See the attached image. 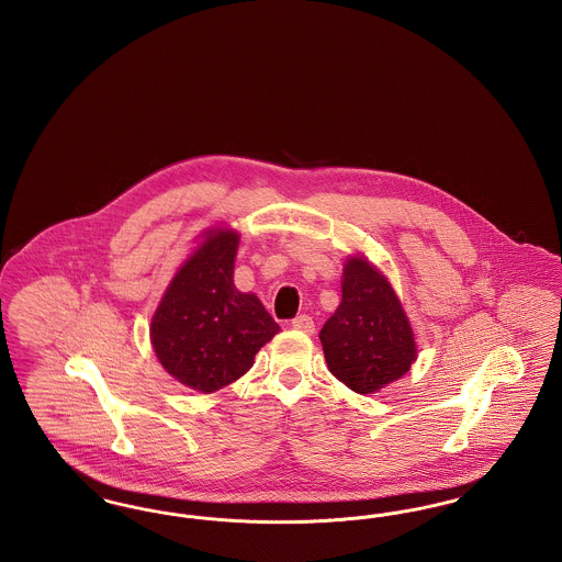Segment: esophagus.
<instances>
[{
  "instance_id": "34e87169",
  "label": "esophagus",
  "mask_w": 562,
  "mask_h": 562,
  "mask_svg": "<svg viewBox=\"0 0 562 562\" xmlns=\"http://www.w3.org/2000/svg\"><path fill=\"white\" fill-rule=\"evenodd\" d=\"M293 328L301 330V333H307V335H314V330H316V324H314V318H312V316H307V314H301V316H296V318H294Z\"/></svg>"
}]
</instances>
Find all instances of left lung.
<instances>
[{
	"label": "left lung",
	"instance_id": "left-lung-1",
	"mask_svg": "<svg viewBox=\"0 0 562 562\" xmlns=\"http://www.w3.org/2000/svg\"><path fill=\"white\" fill-rule=\"evenodd\" d=\"M321 341L328 371L364 396L408 373L419 353L401 296L364 252L344 263L341 303Z\"/></svg>",
	"mask_w": 562,
	"mask_h": 562
}]
</instances>
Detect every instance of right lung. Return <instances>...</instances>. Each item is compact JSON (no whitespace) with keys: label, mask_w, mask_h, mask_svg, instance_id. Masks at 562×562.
Segmentation results:
<instances>
[{"label":"right lung","mask_w":562,"mask_h":562,"mask_svg":"<svg viewBox=\"0 0 562 562\" xmlns=\"http://www.w3.org/2000/svg\"><path fill=\"white\" fill-rule=\"evenodd\" d=\"M238 246L232 225L206 227L151 316L149 339L161 369L202 394L240 379L280 333L259 296L234 284Z\"/></svg>","instance_id":"obj_1"}]
</instances>
